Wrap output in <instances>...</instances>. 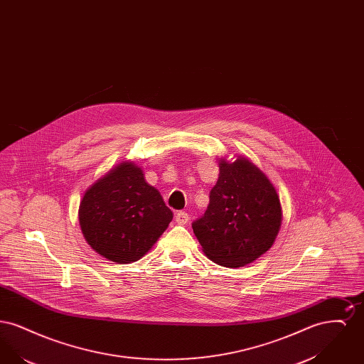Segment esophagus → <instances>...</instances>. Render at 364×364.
Instances as JSON below:
<instances>
[{
	"mask_svg": "<svg viewBox=\"0 0 364 364\" xmlns=\"http://www.w3.org/2000/svg\"><path fill=\"white\" fill-rule=\"evenodd\" d=\"M174 218H176V223H177V224L184 225V224L188 223L190 215H188V213H186V211H177L176 215H174Z\"/></svg>",
	"mask_w": 364,
	"mask_h": 364,
	"instance_id": "1",
	"label": "esophagus"
}]
</instances>
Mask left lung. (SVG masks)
<instances>
[{
    "label": "left lung",
    "mask_w": 364,
    "mask_h": 364,
    "mask_svg": "<svg viewBox=\"0 0 364 364\" xmlns=\"http://www.w3.org/2000/svg\"><path fill=\"white\" fill-rule=\"evenodd\" d=\"M208 196V210L192 229L210 259L242 267L273 245L281 226L279 198L248 159L221 161L218 181Z\"/></svg>",
    "instance_id": "left-lung-1"
}]
</instances>
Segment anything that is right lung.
I'll return each instance as SVG.
<instances>
[{
	"mask_svg": "<svg viewBox=\"0 0 364 364\" xmlns=\"http://www.w3.org/2000/svg\"><path fill=\"white\" fill-rule=\"evenodd\" d=\"M173 218L161 193L132 162L114 168L87 190L79 223L87 242L106 259H140Z\"/></svg>",
	"mask_w": 364,
	"mask_h": 364,
	"instance_id": "add662e5",
	"label": "right lung"
}]
</instances>
